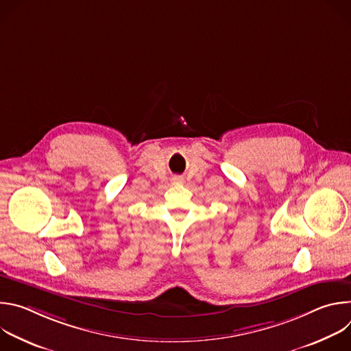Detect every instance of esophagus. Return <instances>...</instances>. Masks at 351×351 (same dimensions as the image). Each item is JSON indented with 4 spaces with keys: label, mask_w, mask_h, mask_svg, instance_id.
<instances>
[{
    "label": "esophagus",
    "mask_w": 351,
    "mask_h": 351,
    "mask_svg": "<svg viewBox=\"0 0 351 351\" xmlns=\"http://www.w3.org/2000/svg\"><path fill=\"white\" fill-rule=\"evenodd\" d=\"M173 180H175V182H182V178L178 176V178H173Z\"/></svg>",
    "instance_id": "1"
}]
</instances>
